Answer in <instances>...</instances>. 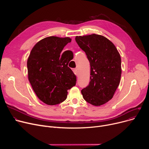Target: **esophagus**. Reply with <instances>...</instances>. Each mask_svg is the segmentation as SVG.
<instances>
[{
    "instance_id": "34e87169",
    "label": "esophagus",
    "mask_w": 149,
    "mask_h": 149,
    "mask_svg": "<svg viewBox=\"0 0 149 149\" xmlns=\"http://www.w3.org/2000/svg\"><path fill=\"white\" fill-rule=\"evenodd\" d=\"M73 72H74V74L77 75V76H78V71H77V69H73Z\"/></svg>"
}]
</instances>
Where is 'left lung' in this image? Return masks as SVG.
<instances>
[{"instance_id":"left-lung-1","label":"left lung","mask_w":149,"mask_h":149,"mask_svg":"<svg viewBox=\"0 0 149 149\" xmlns=\"http://www.w3.org/2000/svg\"><path fill=\"white\" fill-rule=\"evenodd\" d=\"M75 41L91 66V81L81 91L83 97L93 106L104 104L112 98L120 82V55L113 43L103 36H76Z\"/></svg>"}]
</instances>
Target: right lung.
Here are the masks:
<instances>
[{
  "label": "right lung",
  "instance_id": "right-lung-1",
  "mask_svg": "<svg viewBox=\"0 0 149 149\" xmlns=\"http://www.w3.org/2000/svg\"><path fill=\"white\" fill-rule=\"evenodd\" d=\"M70 42L69 37H46L36 44L29 54V81L37 97L46 104L56 105L64 101L68 90L76 84V76L68 66L72 58L68 54L61 55Z\"/></svg>",
  "mask_w": 149,
  "mask_h": 149
}]
</instances>
